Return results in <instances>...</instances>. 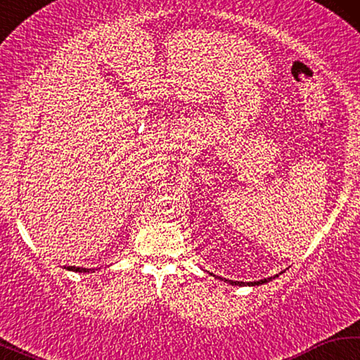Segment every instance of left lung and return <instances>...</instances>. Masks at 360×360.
Returning <instances> with one entry per match:
<instances>
[{"label": "left lung", "instance_id": "obj_1", "mask_svg": "<svg viewBox=\"0 0 360 360\" xmlns=\"http://www.w3.org/2000/svg\"><path fill=\"white\" fill-rule=\"evenodd\" d=\"M281 273H284V271H281ZM281 273H279V275H281ZM211 276H214L216 279H221V281H224V283H227V284H231V285H262V284H266V283H270L271 279H275V278H278L279 275H275V276H270V278H265V279H260V281H249V283H245V281H233V279H225V278H221V276H216L214 273H210Z\"/></svg>", "mask_w": 360, "mask_h": 360}]
</instances>
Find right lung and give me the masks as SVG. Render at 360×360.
Segmentation results:
<instances>
[{"mask_svg":"<svg viewBox=\"0 0 360 360\" xmlns=\"http://www.w3.org/2000/svg\"><path fill=\"white\" fill-rule=\"evenodd\" d=\"M66 270L75 271V273H94L95 268H82V266H68Z\"/></svg>","mask_w":360,"mask_h":360,"instance_id":"add662e5","label":"right lung"}]
</instances>
